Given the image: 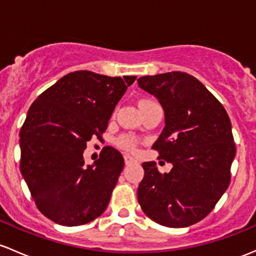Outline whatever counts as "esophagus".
Wrapping results in <instances>:
<instances>
[{
    "mask_svg": "<svg viewBox=\"0 0 256 256\" xmlns=\"http://www.w3.org/2000/svg\"><path fill=\"white\" fill-rule=\"evenodd\" d=\"M124 160H125V164H126V166H128V164H132V163L136 162L135 158L130 157V156H128V154H126L125 157H124Z\"/></svg>",
    "mask_w": 256,
    "mask_h": 256,
    "instance_id": "34e87169",
    "label": "esophagus"
}]
</instances>
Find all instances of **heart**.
Listing matches in <instances>:
<instances>
[{
  "label": "heart",
  "mask_w": 256,
  "mask_h": 256,
  "mask_svg": "<svg viewBox=\"0 0 256 256\" xmlns=\"http://www.w3.org/2000/svg\"><path fill=\"white\" fill-rule=\"evenodd\" d=\"M150 102L153 100H150V99H142V100L140 102V104L150 103ZM118 144H119V147H121V148L126 150H135L137 147V140L136 137L132 135H122L118 138Z\"/></svg>",
  "instance_id": "obj_1"
}]
</instances>
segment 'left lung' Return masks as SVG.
Here are the masks:
<instances>
[{
  "label": "left lung",
  "mask_w": 256,
  "mask_h": 256,
  "mask_svg": "<svg viewBox=\"0 0 256 256\" xmlns=\"http://www.w3.org/2000/svg\"><path fill=\"white\" fill-rule=\"evenodd\" d=\"M137 82L163 106L166 126L152 148L158 160L173 164L164 174L154 162L142 164L137 200L158 224L188 227L205 218L230 185L236 156L230 116L216 96L185 72L144 76Z\"/></svg>",
  "instance_id": "left-lung-1"
}]
</instances>
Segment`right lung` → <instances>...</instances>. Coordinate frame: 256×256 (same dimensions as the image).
<instances>
[{
	"instance_id": "add662e5",
	"label": "right lung",
	"mask_w": 256,
	"mask_h": 256,
	"mask_svg": "<svg viewBox=\"0 0 256 256\" xmlns=\"http://www.w3.org/2000/svg\"><path fill=\"white\" fill-rule=\"evenodd\" d=\"M135 80L71 72L29 108L20 132V172L45 217L72 227L106 211L124 157L106 146L99 160L84 166L83 150L90 138H102L115 106Z\"/></svg>"
}]
</instances>
